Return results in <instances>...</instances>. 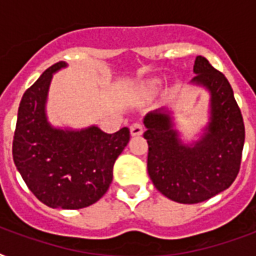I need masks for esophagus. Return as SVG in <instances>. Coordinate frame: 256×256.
<instances>
[{
    "label": "esophagus",
    "mask_w": 256,
    "mask_h": 256,
    "mask_svg": "<svg viewBox=\"0 0 256 256\" xmlns=\"http://www.w3.org/2000/svg\"><path fill=\"white\" fill-rule=\"evenodd\" d=\"M130 132H132V136H138L144 132V124H140V122H136V124H132L130 128Z\"/></svg>",
    "instance_id": "esophagus-1"
}]
</instances>
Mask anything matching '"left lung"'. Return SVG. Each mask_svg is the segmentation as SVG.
I'll list each match as a JSON object with an SVG mask.
<instances>
[{
  "label": "left lung",
  "mask_w": 256,
  "mask_h": 256,
  "mask_svg": "<svg viewBox=\"0 0 256 256\" xmlns=\"http://www.w3.org/2000/svg\"><path fill=\"white\" fill-rule=\"evenodd\" d=\"M192 82L211 94V122L202 140L183 146L171 128L170 116H144L148 171L156 190L178 203L204 202L232 184L240 168L244 124L227 78L202 56L194 64Z\"/></svg>",
  "instance_id": "obj_1"
}]
</instances>
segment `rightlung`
Listing matches in <instances>:
<instances>
[{
  "label": "right lung",
  "mask_w": 256,
  "mask_h": 256,
  "mask_svg": "<svg viewBox=\"0 0 256 256\" xmlns=\"http://www.w3.org/2000/svg\"><path fill=\"white\" fill-rule=\"evenodd\" d=\"M57 62L25 92L18 108L13 160L26 186L53 208L78 210L100 200L112 180V166L130 140L122 128L106 134L96 126L81 132L57 130L48 124L45 102Z\"/></svg>",
  "instance_id": "obj_1"
}]
</instances>
